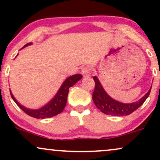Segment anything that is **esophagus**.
I'll use <instances>...</instances> for the list:
<instances>
[{
    "label": "esophagus",
    "mask_w": 160,
    "mask_h": 160,
    "mask_svg": "<svg viewBox=\"0 0 160 160\" xmlns=\"http://www.w3.org/2000/svg\"><path fill=\"white\" fill-rule=\"evenodd\" d=\"M81 74L84 77H89L91 75V69L89 67H85L82 69Z\"/></svg>",
    "instance_id": "1"
}]
</instances>
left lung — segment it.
<instances>
[{"label": "left lung", "mask_w": 160, "mask_h": 160, "mask_svg": "<svg viewBox=\"0 0 160 160\" xmlns=\"http://www.w3.org/2000/svg\"><path fill=\"white\" fill-rule=\"evenodd\" d=\"M93 80L95 81V86L92 94V100L95 106L102 113L107 115L126 116L130 114L144 104L145 100L149 96L150 90H151V88H150L149 91L138 102L125 104L117 102L110 97L102 87V86L101 85V82L97 77H93Z\"/></svg>", "instance_id": "left-lung-1"}]
</instances>
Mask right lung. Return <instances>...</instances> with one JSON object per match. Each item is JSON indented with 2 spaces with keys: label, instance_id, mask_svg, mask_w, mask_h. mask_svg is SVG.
Instances as JSON below:
<instances>
[{
  "label": "right lung",
  "instance_id": "1",
  "mask_svg": "<svg viewBox=\"0 0 160 160\" xmlns=\"http://www.w3.org/2000/svg\"><path fill=\"white\" fill-rule=\"evenodd\" d=\"M32 43H28L25 44L22 49L25 48V47H28L29 45H32ZM82 76L81 74H74L73 76L69 77L62 84L61 87L58 89V92L55 95L53 98L49 103H47L43 107L39 108L37 110H32L27 108L24 106L20 104L17 100L14 98L13 95L10 92V95L12 98L13 99L14 102L17 104L19 107L21 108L22 111L27 113L28 115L31 116V117H34L37 119H45V118H50V117L56 116L58 113H60L65 108L66 103H67V98H68V94L69 92V88L71 87L76 83L77 82L79 81L80 79H82Z\"/></svg>",
  "mask_w": 160,
  "mask_h": 160
}]
</instances>
